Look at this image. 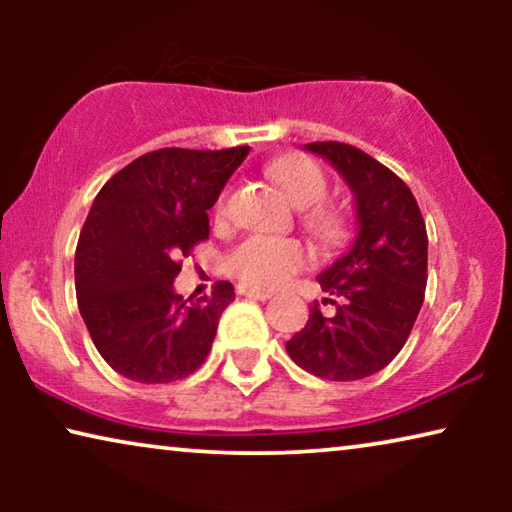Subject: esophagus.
Masks as SVG:
<instances>
[{"mask_svg": "<svg viewBox=\"0 0 512 512\" xmlns=\"http://www.w3.org/2000/svg\"><path fill=\"white\" fill-rule=\"evenodd\" d=\"M237 293H240V296L254 298V300H268V298H272V293H270V291H261V289H249V286H237Z\"/></svg>", "mask_w": 512, "mask_h": 512, "instance_id": "esophagus-1", "label": "esophagus"}]
</instances>
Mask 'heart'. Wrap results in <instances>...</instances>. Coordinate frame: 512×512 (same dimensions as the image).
<instances>
[{
	"instance_id": "1",
	"label": "heart",
	"mask_w": 512,
	"mask_h": 512,
	"mask_svg": "<svg viewBox=\"0 0 512 512\" xmlns=\"http://www.w3.org/2000/svg\"><path fill=\"white\" fill-rule=\"evenodd\" d=\"M277 184L286 195V200L298 209L317 207L326 200L328 181L317 163L307 158H293L275 165ZM228 195H221L216 205V216L226 214ZM307 226L321 240L333 242L342 235V221L338 214L328 209H312L307 216ZM307 261L305 249L293 240L268 235H251L242 240L230 251L226 258V268L230 275H235L240 282L258 286V289H275L284 284L293 272H298Z\"/></svg>"
}]
</instances>
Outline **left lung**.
<instances>
[{
    "instance_id": "obj_1",
    "label": "left lung",
    "mask_w": 512,
    "mask_h": 512,
    "mask_svg": "<svg viewBox=\"0 0 512 512\" xmlns=\"http://www.w3.org/2000/svg\"><path fill=\"white\" fill-rule=\"evenodd\" d=\"M354 198L352 247L317 275L333 312L310 307L286 352L307 373L333 382L375 375L401 352L424 303L429 237L415 195L389 167L356 146L312 142Z\"/></svg>"
}]
</instances>
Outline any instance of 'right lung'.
I'll return each mask as SVG.
<instances>
[{
    "label": "right lung",
    "instance_id": "right-lung-1",
    "mask_svg": "<svg viewBox=\"0 0 512 512\" xmlns=\"http://www.w3.org/2000/svg\"><path fill=\"white\" fill-rule=\"evenodd\" d=\"M247 153L151 151L97 193L76 244V298L97 352L118 375L163 384L207 359L235 289L219 282L212 296H179L177 256L207 240V209Z\"/></svg>",
    "mask_w": 512,
    "mask_h": 512
}]
</instances>
